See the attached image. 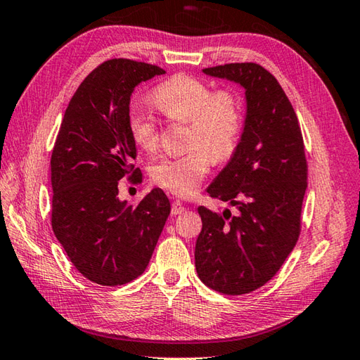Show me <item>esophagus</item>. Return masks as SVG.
I'll return each instance as SVG.
<instances>
[{"label": "esophagus", "mask_w": 360, "mask_h": 360, "mask_svg": "<svg viewBox=\"0 0 360 360\" xmlns=\"http://www.w3.org/2000/svg\"><path fill=\"white\" fill-rule=\"evenodd\" d=\"M186 207H185V205H183L180 200H174L172 202V207H171V212L174 214V215H177V214H181L183 211H185Z\"/></svg>", "instance_id": "esophagus-1"}]
</instances>
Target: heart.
I'll list each match as a JSON object with an SVG mask.
<instances>
[{"label": "heart", "instance_id": "1", "mask_svg": "<svg viewBox=\"0 0 360 360\" xmlns=\"http://www.w3.org/2000/svg\"><path fill=\"white\" fill-rule=\"evenodd\" d=\"M150 101L166 118L189 123V153L160 158L150 167L157 185L177 195H191L202 185L212 158H228L242 131V110L231 91L214 92L206 83L189 75H174L157 86ZM135 145L154 150L158 143L157 124L149 115L135 110L129 117Z\"/></svg>", "mask_w": 360, "mask_h": 360}]
</instances>
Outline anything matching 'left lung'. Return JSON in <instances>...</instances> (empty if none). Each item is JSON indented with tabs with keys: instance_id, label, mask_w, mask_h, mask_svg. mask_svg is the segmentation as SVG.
I'll use <instances>...</instances> for the list:
<instances>
[{
	"instance_id": "1",
	"label": "left lung",
	"mask_w": 360,
	"mask_h": 360,
	"mask_svg": "<svg viewBox=\"0 0 360 360\" xmlns=\"http://www.w3.org/2000/svg\"><path fill=\"white\" fill-rule=\"evenodd\" d=\"M245 89L243 131L228 165L207 194L238 211L214 212L198 206L202 231L195 269L210 288L240 295L276 276L300 234L307 191V158L291 103L282 86L255 63L203 69Z\"/></svg>"
}]
</instances>
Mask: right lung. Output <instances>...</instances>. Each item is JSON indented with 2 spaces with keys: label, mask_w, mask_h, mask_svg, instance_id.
<instances>
[{
  "label": "right lung",
  "mask_w": 360,
  "mask_h": 360,
  "mask_svg": "<svg viewBox=\"0 0 360 360\" xmlns=\"http://www.w3.org/2000/svg\"><path fill=\"white\" fill-rule=\"evenodd\" d=\"M165 70L115 58L94 69L69 101L52 150V229L74 266L91 282L117 286L143 274L171 203L160 188L134 206L118 198L132 162L129 103L141 82Z\"/></svg>",
  "instance_id": "1"
}]
</instances>
